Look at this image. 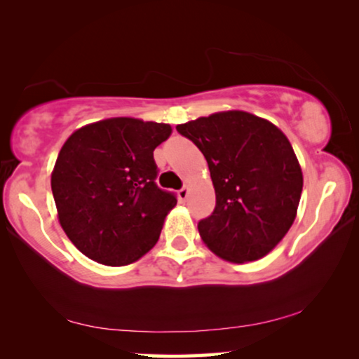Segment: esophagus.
Returning a JSON list of instances; mask_svg holds the SVG:
<instances>
[{"label":"esophagus","instance_id":"34e87169","mask_svg":"<svg viewBox=\"0 0 359 359\" xmlns=\"http://www.w3.org/2000/svg\"><path fill=\"white\" fill-rule=\"evenodd\" d=\"M177 196H179V201H182V203H185L187 201V198H189V187H184V189H180L179 191H177Z\"/></svg>","mask_w":359,"mask_h":359}]
</instances>
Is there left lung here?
<instances>
[{"label": "left lung", "instance_id": "8db88e82", "mask_svg": "<svg viewBox=\"0 0 359 359\" xmlns=\"http://www.w3.org/2000/svg\"><path fill=\"white\" fill-rule=\"evenodd\" d=\"M206 158L215 209L198 224L220 259L265 257L291 229L304 175L291 142L269 119L243 110L217 111L177 128Z\"/></svg>", "mask_w": 359, "mask_h": 359}]
</instances>
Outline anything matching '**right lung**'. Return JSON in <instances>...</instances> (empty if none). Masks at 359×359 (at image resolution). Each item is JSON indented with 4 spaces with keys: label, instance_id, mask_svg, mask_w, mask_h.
Returning a JSON list of instances; mask_svg holds the SVG:
<instances>
[{
    "label": "right lung",
    "instance_id": "obj_1",
    "mask_svg": "<svg viewBox=\"0 0 359 359\" xmlns=\"http://www.w3.org/2000/svg\"><path fill=\"white\" fill-rule=\"evenodd\" d=\"M172 128L139 118H108L76 129L50 174L57 217L79 252L123 266L150 251L177 200L158 189L153 159Z\"/></svg>",
    "mask_w": 359,
    "mask_h": 359
}]
</instances>
